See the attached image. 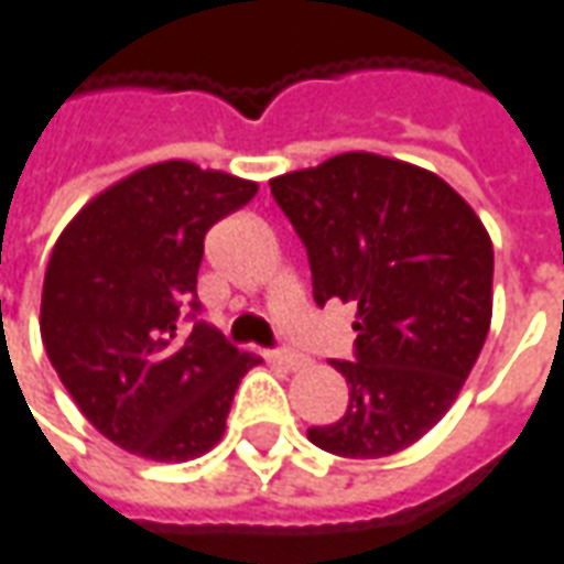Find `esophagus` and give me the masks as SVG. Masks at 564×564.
Here are the masks:
<instances>
[{
  "instance_id": "esophagus-1",
  "label": "esophagus",
  "mask_w": 564,
  "mask_h": 564,
  "mask_svg": "<svg viewBox=\"0 0 564 564\" xmlns=\"http://www.w3.org/2000/svg\"><path fill=\"white\" fill-rule=\"evenodd\" d=\"M274 361L283 364L286 370H299V367H305V364H308V358H305V355H299V351H286V348H283V351H274Z\"/></svg>"
}]
</instances>
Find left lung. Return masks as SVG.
<instances>
[{"mask_svg": "<svg viewBox=\"0 0 564 564\" xmlns=\"http://www.w3.org/2000/svg\"><path fill=\"white\" fill-rule=\"evenodd\" d=\"M308 250L314 302H358L355 361H330L348 411L308 442L377 459L420 442L451 411L491 330L494 247L435 172L348 151L271 178Z\"/></svg>", "mask_w": 564, "mask_h": 564, "instance_id": "1", "label": "left lung"}]
</instances>
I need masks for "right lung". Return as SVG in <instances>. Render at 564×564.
I'll return each mask as SVG.
<instances>
[{"label": "right lung", "instance_id": "add662e5", "mask_svg": "<svg viewBox=\"0 0 564 564\" xmlns=\"http://www.w3.org/2000/svg\"><path fill=\"white\" fill-rule=\"evenodd\" d=\"M259 185L166 160L91 197L57 237L40 333L76 408L105 438L156 463H185L225 435L256 355L182 314L197 305L203 237Z\"/></svg>", "mask_w": 564, "mask_h": 564}]
</instances>
